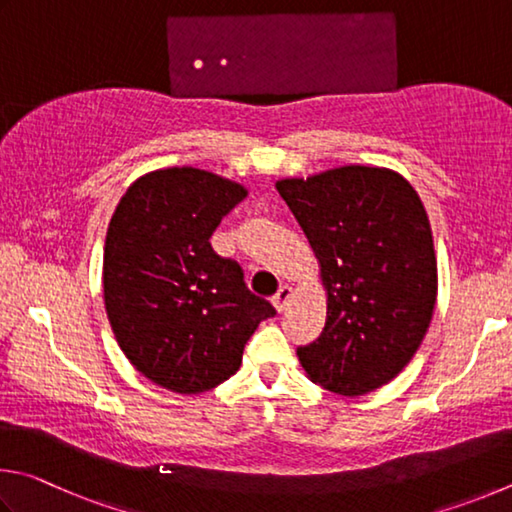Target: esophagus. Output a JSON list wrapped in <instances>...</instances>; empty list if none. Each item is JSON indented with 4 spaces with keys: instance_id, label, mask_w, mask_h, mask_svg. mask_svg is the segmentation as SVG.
Returning a JSON list of instances; mask_svg holds the SVG:
<instances>
[{
    "instance_id": "esophagus-1",
    "label": "esophagus",
    "mask_w": 512,
    "mask_h": 512,
    "mask_svg": "<svg viewBox=\"0 0 512 512\" xmlns=\"http://www.w3.org/2000/svg\"><path fill=\"white\" fill-rule=\"evenodd\" d=\"M290 299H292V288H290V285H281L279 292H276L274 297H272V303H274L276 310L283 312L285 306H288V303H290Z\"/></svg>"
}]
</instances>
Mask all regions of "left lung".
Segmentation results:
<instances>
[{
	"label": "left lung",
	"mask_w": 512,
	"mask_h": 512,
	"mask_svg": "<svg viewBox=\"0 0 512 512\" xmlns=\"http://www.w3.org/2000/svg\"><path fill=\"white\" fill-rule=\"evenodd\" d=\"M315 251L328 294L326 326L297 355L308 378L364 396L405 369L434 315L432 227L405 177L342 166L276 182Z\"/></svg>",
	"instance_id": "8db88e82"
}]
</instances>
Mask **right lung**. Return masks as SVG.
<instances>
[{
    "label": "right lung",
    "instance_id": "1",
    "mask_svg": "<svg viewBox=\"0 0 512 512\" xmlns=\"http://www.w3.org/2000/svg\"><path fill=\"white\" fill-rule=\"evenodd\" d=\"M247 188L209 170H152L125 191L103 254V299L130 364L175 393H202L240 369L242 351L276 310L209 238Z\"/></svg>",
    "mask_w": 512,
    "mask_h": 512
}]
</instances>
